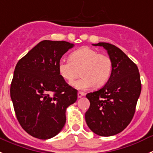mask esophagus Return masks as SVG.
I'll list each match as a JSON object with an SVG mask.
<instances>
[{
	"instance_id": "obj_1",
	"label": "esophagus",
	"mask_w": 153,
	"mask_h": 153,
	"mask_svg": "<svg viewBox=\"0 0 153 153\" xmlns=\"http://www.w3.org/2000/svg\"><path fill=\"white\" fill-rule=\"evenodd\" d=\"M85 95L84 92H82V91H78V98H81V97L84 96V95Z\"/></svg>"
}]
</instances>
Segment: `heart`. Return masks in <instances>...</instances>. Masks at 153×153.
Masks as SVG:
<instances>
[{
  "label": "heart",
  "instance_id": "b5f03b06",
  "mask_svg": "<svg viewBox=\"0 0 153 153\" xmlns=\"http://www.w3.org/2000/svg\"><path fill=\"white\" fill-rule=\"evenodd\" d=\"M58 71L64 80L71 82L79 75L82 78L73 83L78 89H87L95 85L101 87L107 83L112 71L111 58L88 47L73 51L69 60L61 59L58 63Z\"/></svg>",
  "mask_w": 153,
  "mask_h": 153
}]
</instances>
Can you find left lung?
<instances>
[{"label":"left lung","mask_w":153,"mask_h":153,"mask_svg":"<svg viewBox=\"0 0 153 153\" xmlns=\"http://www.w3.org/2000/svg\"><path fill=\"white\" fill-rule=\"evenodd\" d=\"M93 45L107 51L112 71L104 87L86 95L90 106L85 121L94 133L111 136L123 131L133 118L142 88L140 75L137 65L119 48L105 42Z\"/></svg>","instance_id":"left-lung-1"}]
</instances>
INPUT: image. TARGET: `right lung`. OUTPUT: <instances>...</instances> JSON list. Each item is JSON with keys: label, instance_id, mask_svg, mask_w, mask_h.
<instances>
[{"label": "right lung", "instance_id": "add662e5", "mask_svg": "<svg viewBox=\"0 0 153 153\" xmlns=\"http://www.w3.org/2000/svg\"><path fill=\"white\" fill-rule=\"evenodd\" d=\"M74 46L65 41L39 42L18 61L10 85L16 116L25 132L48 139L61 132L66 108L77 100V90L58 71L62 55Z\"/></svg>", "mask_w": 153, "mask_h": 153}]
</instances>
